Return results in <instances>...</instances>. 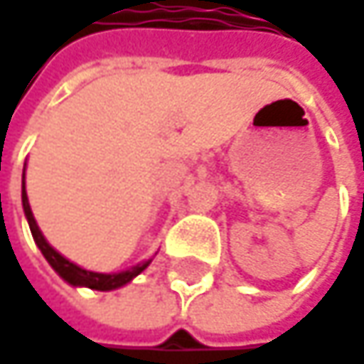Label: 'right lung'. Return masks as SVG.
<instances>
[{
	"label": "right lung",
	"mask_w": 364,
	"mask_h": 364,
	"mask_svg": "<svg viewBox=\"0 0 364 364\" xmlns=\"http://www.w3.org/2000/svg\"><path fill=\"white\" fill-rule=\"evenodd\" d=\"M22 206H24V215H26V220H28V227H31V233H33L35 244L39 246L41 252H43L46 260L53 267V271H55L62 279L68 281L70 285H85V287H91V289L108 291V289H116V287L129 283V281L133 279L135 275H139V273L149 264V262H144V264H137V267H133V269H129V271L114 273V275L85 271L81 267L73 264L70 260H66L62 254H58V252L46 242V237L41 235V231H39V227H37V223H35V216L31 213V206H28V198H26L24 185H22Z\"/></svg>",
	"instance_id": "right-lung-1"
}]
</instances>
